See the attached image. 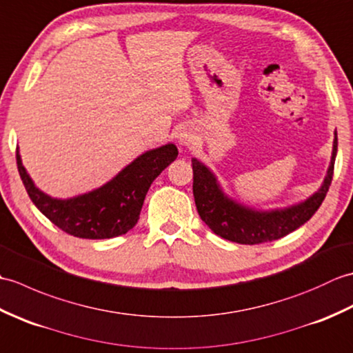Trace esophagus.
Instances as JSON below:
<instances>
[{
    "label": "esophagus",
    "instance_id": "34e87169",
    "mask_svg": "<svg viewBox=\"0 0 353 353\" xmlns=\"http://www.w3.org/2000/svg\"><path fill=\"white\" fill-rule=\"evenodd\" d=\"M194 139H196V137H194V134L186 129H183V130L177 133V142L182 147H190L191 144H194Z\"/></svg>",
    "mask_w": 353,
    "mask_h": 353
}]
</instances>
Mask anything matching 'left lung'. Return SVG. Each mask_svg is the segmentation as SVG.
<instances>
[{"instance_id": "obj_1", "label": "left lung", "mask_w": 353, "mask_h": 353, "mask_svg": "<svg viewBox=\"0 0 353 353\" xmlns=\"http://www.w3.org/2000/svg\"><path fill=\"white\" fill-rule=\"evenodd\" d=\"M336 145L339 141L335 130L331 163L320 190L302 203L272 211H256L228 197L214 172L192 157V192L200 219L215 235L238 244L268 243L291 234L308 221L325 200L334 176Z\"/></svg>"}]
</instances>
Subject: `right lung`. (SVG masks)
<instances>
[{
	"mask_svg": "<svg viewBox=\"0 0 353 353\" xmlns=\"http://www.w3.org/2000/svg\"><path fill=\"white\" fill-rule=\"evenodd\" d=\"M177 154L174 144L148 150L100 188L65 200L36 188L18 150L17 163L28 197L52 224L77 238L106 239L124 235L138 223L150 185Z\"/></svg>",
	"mask_w": 353,
	"mask_h": 353,
	"instance_id": "add662e5",
	"label": "right lung"
}]
</instances>
